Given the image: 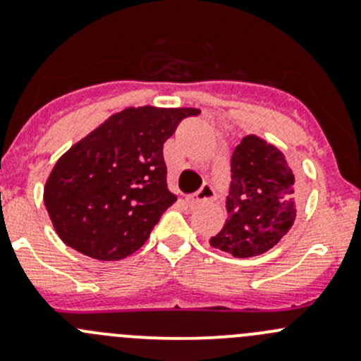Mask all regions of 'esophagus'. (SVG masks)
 I'll list each match as a JSON object with an SVG mask.
<instances>
[{"label":"esophagus","instance_id":"esophagus-1","mask_svg":"<svg viewBox=\"0 0 361 361\" xmlns=\"http://www.w3.org/2000/svg\"><path fill=\"white\" fill-rule=\"evenodd\" d=\"M213 199H214V190H213V187H211L209 183H204L202 187H201V190L195 192L194 195H190V197H188V202L194 204V206H195V204L213 201Z\"/></svg>","mask_w":361,"mask_h":361}]
</instances>
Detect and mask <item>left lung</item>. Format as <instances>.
Instances as JSON below:
<instances>
[{"label":"left lung","instance_id":"1","mask_svg":"<svg viewBox=\"0 0 361 361\" xmlns=\"http://www.w3.org/2000/svg\"><path fill=\"white\" fill-rule=\"evenodd\" d=\"M231 171L227 220L209 243L238 258L257 257L288 234L297 216L300 187L283 152L255 134L235 147Z\"/></svg>","mask_w":361,"mask_h":361}]
</instances>
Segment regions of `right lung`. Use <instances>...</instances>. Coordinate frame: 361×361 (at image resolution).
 I'll list each match as a JSON object with an SVG mask.
<instances>
[{
  "label": "right lung",
  "mask_w": 361,
  "mask_h": 361,
  "mask_svg": "<svg viewBox=\"0 0 361 361\" xmlns=\"http://www.w3.org/2000/svg\"><path fill=\"white\" fill-rule=\"evenodd\" d=\"M197 108H126L73 145L54 166L43 201L57 235L96 260H120L150 238L176 202L162 148Z\"/></svg>",
  "instance_id": "right-lung-1"
}]
</instances>
